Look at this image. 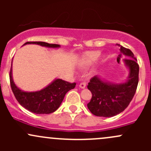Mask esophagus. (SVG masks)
I'll list each match as a JSON object with an SVG mask.
<instances>
[{
	"label": "esophagus",
	"instance_id": "obj_1",
	"mask_svg": "<svg viewBox=\"0 0 151 151\" xmlns=\"http://www.w3.org/2000/svg\"><path fill=\"white\" fill-rule=\"evenodd\" d=\"M80 87L81 88H85V87H86V83H85V82H82V83H80Z\"/></svg>",
	"mask_w": 151,
	"mask_h": 151
}]
</instances>
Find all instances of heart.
<instances>
[{
  "label": "heart",
  "mask_w": 151,
  "mask_h": 151,
  "mask_svg": "<svg viewBox=\"0 0 151 151\" xmlns=\"http://www.w3.org/2000/svg\"><path fill=\"white\" fill-rule=\"evenodd\" d=\"M99 51H88L84 53L82 59V62L85 65H91L99 57Z\"/></svg>",
  "instance_id": "b5f03b06"
}]
</instances>
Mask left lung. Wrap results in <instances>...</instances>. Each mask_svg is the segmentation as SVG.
I'll use <instances>...</instances> for the list:
<instances>
[{
    "mask_svg": "<svg viewBox=\"0 0 151 151\" xmlns=\"http://www.w3.org/2000/svg\"><path fill=\"white\" fill-rule=\"evenodd\" d=\"M121 52L129 58L124 59L129 68V80L122 84H110L102 81L98 76L90 80L88 88L92 93L87 104L91 113L99 117L115 116L122 112L130 104L139 83V64L129 49L121 45Z\"/></svg>",
    "mask_w": 151,
    "mask_h": 151,
    "instance_id": "1",
    "label": "left lung"
}]
</instances>
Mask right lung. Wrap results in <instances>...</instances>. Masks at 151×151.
Listing matches in <instances>:
<instances>
[{
  "mask_svg": "<svg viewBox=\"0 0 151 151\" xmlns=\"http://www.w3.org/2000/svg\"><path fill=\"white\" fill-rule=\"evenodd\" d=\"M36 44L47 47H59L60 45L43 42H28L24 44ZM12 91L19 104L36 114H50L57 110L68 91L75 88L76 83L57 79L44 89L36 92H25L17 88L12 80V68L9 72Z\"/></svg>",
  "mask_w": 151,
  "mask_h": 151,
  "instance_id": "1",
  "label": "right lung"
}]
</instances>
